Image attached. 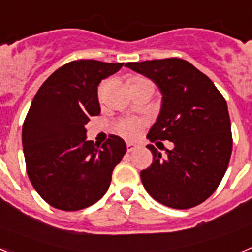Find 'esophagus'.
<instances>
[{"label": "esophagus", "instance_id": "1", "mask_svg": "<svg viewBox=\"0 0 252 252\" xmlns=\"http://www.w3.org/2000/svg\"><path fill=\"white\" fill-rule=\"evenodd\" d=\"M126 148H127L128 153H131V151L136 150V149L139 148V146H137L136 144H133V142H127V144H126Z\"/></svg>", "mask_w": 252, "mask_h": 252}]
</instances>
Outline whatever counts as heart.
<instances>
[{
    "instance_id": "heart-1",
    "label": "heart",
    "mask_w": 252,
    "mask_h": 252,
    "mask_svg": "<svg viewBox=\"0 0 252 252\" xmlns=\"http://www.w3.org/2000/svg\"><path fill=\"white\" fill-rule=\"evenodd\" d=\"M145 82H150V81H148L146 78H141V77L132 78V79H131L130 86H135V84H139V83H145ZM104 92H106V83H102L101 86L98 87L99 99H103ZM142 127H144V122H142V120L131 117V119L121 120V121L117 124V126H116V130H117V132H119L121 136L126 137V139H136V137L140 135V132H141Z\"/></svg>"
}]
</instances>
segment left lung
Instances as JSON below:
<instances>
[{"label":"left lung","mask_w":252,"mask_h":252,"mask_svg":"<svg viewBox=\"0 0 252 252\" xmlns=\"http://www.w3.org/2000/svg\"><path fill=\"white\" fill-rule=\"evenodd\" d=\"M126 66L150 78L162 94L148 139L157 145L160 139L174 144L165 159L155 146H146L154 157L153 164L140 173L146 192L170 208L201 204L220 186L232 153L226 99L206 74L179 58Z\"/></svg>","instance_id":"obj_1"}]
</instances>
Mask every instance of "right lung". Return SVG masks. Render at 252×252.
Segmentation results:
<instances>
[{
  "instance_id": "1",
  "label": "right lung",
  "mask_w": 252,
  "mask_h": 252,
  "mask_svg": "<svg viewBox=\"0 0 252 252\" xmlns=\"http://www.w3.org/2000/svg\"><path fill=\"white\" fill-rule=\"evenodd\" d=\"M124 63L74 60L40 87L22 125L29 179L46 203L62 211L92 206L107 192L112 171L126 153L121 137L102 146L87 141L86 124L98 116L97 87Z\"/></svg>"
}]
</instances>
